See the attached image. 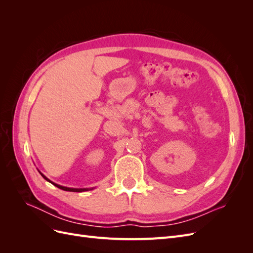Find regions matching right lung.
I'll list each match as a JSON object with an SVG mask.
<instances>
[{
	"label": "right lung",
	"instance_id": "right-lung-1",
	"mask_svg": "<svg viewBox=\"0 0 253 253\" xmlns=\"http://www.w3.org/2000/svg\"><path fill=\"white\" fill-rule=\"evenodd\" d=\"M40 174L43 176L44 177V179H46L47 181H49L50 183H52L53 186H56L57 188H59V189H61V190H64V191H70V192H84V191H88V190H93V189H86V188H83V189H76V188H67V187H63V186H60V185H57V183H55V182H52L51 180H49L46 176H44L41 172H40Z\"/></svg>",
	"mask_w": 253,
	"mask_h": 253
}]
</instances>
